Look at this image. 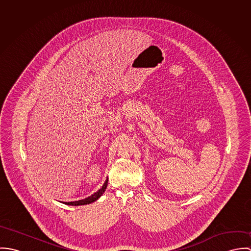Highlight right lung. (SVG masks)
<instances>
[{
  "label": "right lung",
  "mask_w": 251,
  "mask_h": 251,
  "mask_svg": "<svg viewBox=\"0 0 251 251\" xmlns=\"http://www.w3.org/2000/svg\"><path fill=\"white\" fill-rule=\"evenodd\" d=\"M108 184V178L105 179V182L103 183V185L97 191L95 192L94 194H92L91 196L85 198V199H82V200H78V201H73V202H65L64 204L66 205H69V206H81V205H88V204H91L95 201H97L105 191L106 187H107Z\"/></svg>",
  "instance_id": "right-lung-1"
}]
</instances>
